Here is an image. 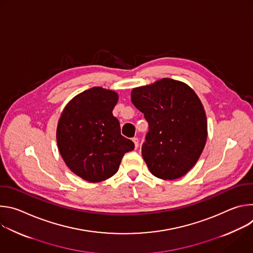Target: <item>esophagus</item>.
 Wrapping results in <instances>:
<instances>
[{"instance_id": "34e87169", "label": "esophagus", "mask_w": 253, "mask_h": 253, "mask_svg": "<svg viewBox=\"0 0 253 253\" xmlns=\"http://www.w3.org/2000/svg\"><path fill=\"white\" fill-rule=\"evenodd\" d=\"M132 141L134 142L135 148L137 149V148H138V146H139V140H138V138H137V137H134V138H132Z\"/></svg>"}]
</instances>
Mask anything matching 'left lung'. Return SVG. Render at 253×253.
Instances as JSON below:
<instances>
[{
	"instance_id": "8db88e82",
	"label": "left lung",
	"mask_w": 253,
	"mask_h": 253,
	"mask_svg": "<svg viewBox=\"0 0 253 253\" xmlns=\"http://www.w3.org/2000/svg\"><path fill=\"white\" fill-rule=\"evenodd\" d=\"M131 101L149 124L142 156L157 178L184 176L198 161L207 139L203 105L187 84L170 78L134 88Z\"/></svg>"
}]
</instances>
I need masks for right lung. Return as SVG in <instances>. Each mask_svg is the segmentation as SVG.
Returning <instances> with one entry per match:
<instances>
[{
    "label": "right lung",
    "mask_w": 253,
    "mask_h": 253,
    "mask_svg": "<svg viewBox=\"0 0 253 253\" xmlns=\"http://www.w3.org/2000/svg\"><path fill=\"white\" fill-rule=\"evenodd\" d=\"M115 91L93 87L70 100L58 121L57 144L69 169L89 182H101L119 169L134 143L121 135L112 111Z\"/></svg>",
    "instance_id": "right-lung-1"
}]
</instances>
